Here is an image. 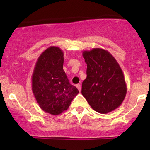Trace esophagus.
I'll return each mask as SVG.
<instances>
[{
	"label": "esophagus",
	"mask_w": 150,
	"mask_h": 150,
	"mask_svg": "<svg viewBox=\"0 0 150 150\" xmlns=\"http://www.w3.org/2000/svg\"><path fill=\"white\" fill-rule=\"evenodd\" d=\"M76 87H77V89H79V91H81V85H80V84H77V85H76Z\"/></svg>",
	"instance_id": "1"
}]
</instances>
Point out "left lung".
Listing matches in <instances>:
<instances>
[{
  "label": "left lung",
  "mask_w": 150,
  "mask_h": 150,
  "mask_svg": "<svg viewBox=\"0 0 150 150\" xmlns=\"http://www.w3.org/2000/svg\"><path fill=\"white\" fill-rule=\"evenodd\" d=\"M87 76L82 84L83 96L96 112L106 114L115 110L125 99L126 83L122 69L114 57L102 48L85 50Z\"/></svg>",
  "instance_id": "obj_1"
}]
</instances>
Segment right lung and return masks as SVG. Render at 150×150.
<instances>
[{"label": "right lung", "instance_id": "right-lung-1", "mask_svg": "<svg viewBox=\"0 0 150 150\" xmlns=\"http://www.w3.org/2000/svg\"><path fill=\"white\" fill-rule=\"evenodd\" d=\"M63 55L59 47H49L39 57L32 74V91L37 102L53 115L66 110L79 93L63 70Z\"/></svg>", "mask_w": 150, "mask_h": 150}]
</instances>
